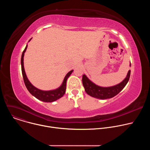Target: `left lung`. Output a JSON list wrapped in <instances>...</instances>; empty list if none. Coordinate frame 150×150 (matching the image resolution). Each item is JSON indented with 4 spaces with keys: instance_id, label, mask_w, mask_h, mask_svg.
Listing matches in <instances>:
<instances>
[{
    "instance_id": "left-lung-1",
    "label": "left lung",
    "mask_w": 150,
    "mask_h": 150,
    "mask_svg": "<svg viewBox=\"0 0 150 150\" xmlns=\"http://www.w3.org/2000/svg\"><path fill=\"white\" fill-rule=\"evenodd\" d=\"M130 63V66H131ZM131 71L127 72L126 77L119 84L109 87H103L91 81L85 75H82V84L85 91L89 96L101 100L110 98L118 94L125 87L129 79Z\"/></svg>"
}]
</instances>
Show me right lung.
<instances>
[{
    "mask_svg": "<svg viewBox=\"0 0 150 150\" xmlns=\"http://www.w3.org/2000/svg\"><path fill=\"white\" fill-rule=\"evenodd\" d=\"M31 39L29 40V41L31 40ZM28 45H27L25 49L24 50L22 56H21V69H22V74H23V76L24 79V81L25 83V86L28 90V91L35 98L37 99L44 101V102H53L54 101L59 98H61L63 96V95L65 94V91H66V87H67V81L68 78L69 77L72 72H73V70L69 71L67 75L65 76V78H64L63 82L60 86L53 90H50V91H43V90H41L36 87H35L34 85H32V83L29 81L28 79L27 78V76L26 75L25 69H24V53L25 52L27 49Z\"/></svg>",
    "mask_w": 150,
    "mask_h": 150,
    "instance_id": "right-lung-1",
    "label": "right lung"
}]
</instances>
